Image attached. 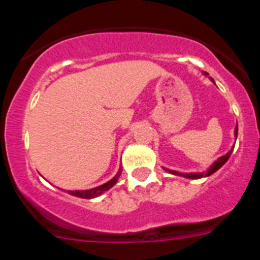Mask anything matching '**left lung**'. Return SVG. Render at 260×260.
Returning <instances> with one entry per match:
<instances>
[{
  "label": "left lung",
  "instance_id": "8db88e82",
  "mask_svg": "<svg viewBox=\"0 0 260 260\" xmlns=\"http://www.w3.org/2000/svg\"><path fill=\"white\" fill-rule=\"evenodd\" d=\"M204 74H206V73H204ZM206 75H207V74H206ZM210 79L213 82L212 78H210ZM237 134H238V125L236 126V128H234V137H236V139H237ZM233 148H234V147H232V150L229 151L228 153H225L224 156H221V157L217 158V160H216V161L213 162V164L211 165L210 168H208L207 172H198V173H181V172L171 171V169H165V171L169 172V173H172V174H176V176H181V177H185V178H190V180H198V178L208 177V176H211V174L215 173L216 171H219L220 168H221L222 165L225 164V162L228 161V158L231 157L232 152H233Z\"/></svg>",
  "mask_w": 260,
  "mask_h": 260
}]
</instances>
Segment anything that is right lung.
<instances>
[{
    "mask_svg": "<svg viewBox=\"0 0 260 260\" xmlns=\"http://www.w3.org/2000/svg\"><path fill=\"white\" fill-rule=\"evenodd\" d=\"M119 176H121V168H119V171L117 172L116 176H114L110 181L105 182L104 185H100L98 186V187H93V189H89V190H74V191H68V192L70 195L78 197V198H83V199L96 198V197H99V195H102L103 192L108 191L110 187H113V186L117 183V181H118Z\"/></svg>",
    "mask_w": 260,
    "mask_h": 260,
    "instance_id": "add662e5",
    "label": "right lung"
}]
</instances>
